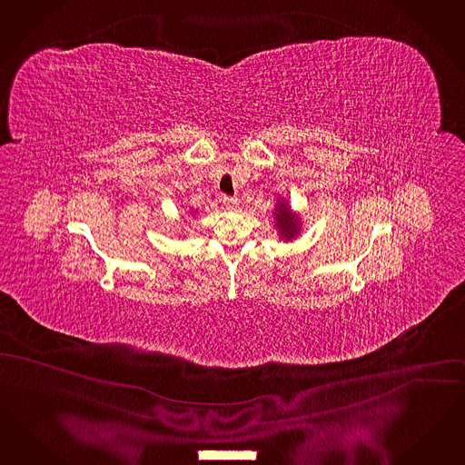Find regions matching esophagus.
Returning <instances> with one entry per match:
<instances>
[{
	"instance_id": "1",
	"label": "esophagus",
	"mask_w": 465,
	"mask_h": 465,
	"mask_svg": "<svg viewBox=\"0 0 465 465\" xmlns=\"http://www.w3.org/2000/svg\"><path fill=\"white\" fill-rule=\"evenodd\" d=\"M223 204H225L226 210H235L237 204H239V200H237V198H232V196H225V198H223Z\"/></svg>"
}]
</instances>
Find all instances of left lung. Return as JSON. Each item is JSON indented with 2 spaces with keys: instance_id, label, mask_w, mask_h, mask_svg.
<instances>
[{
  "instance_id": "8db88e82",
  "label": "left lung",
  "mask_w": 465,
  "mask_h": 465,
  "mask_svg": "<svg viewBox=\"0 0 465 465\" xmlns=\"http://www.w3.org/2000/svg\"><path fill=\"white\" fill-rule=\"evenodd\" d=\"M274 218H276V226L279 233H281V239H294L300 233V228H302L300 216L291 212V208H289L286 201L277 200Z\"/></svg>"
}]
</instances>
